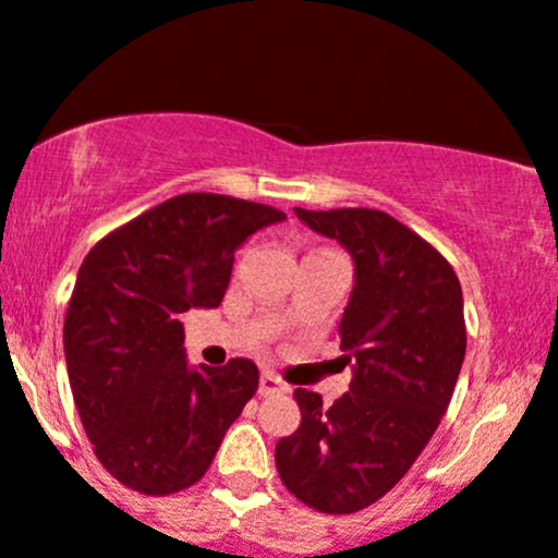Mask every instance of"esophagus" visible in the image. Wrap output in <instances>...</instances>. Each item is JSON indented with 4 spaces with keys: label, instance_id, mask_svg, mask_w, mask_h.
<instances>
[{
    "label": "esophagus",
    "instance_id": "esophagus-1",
    "mask_svg": "<svg viewBox=\"0 0 558 558\" xmlns=\"http://www.w3.org/2000/svg\"><path fill=\"white\" fill-rule=\"evenodd\" d=\"M288 390V386L280 380L278 375L272 373H262L259 377V396H283Z\"/></svg>",
    "mask_w": 558,
    "mask_h": 558
}]
</instances>
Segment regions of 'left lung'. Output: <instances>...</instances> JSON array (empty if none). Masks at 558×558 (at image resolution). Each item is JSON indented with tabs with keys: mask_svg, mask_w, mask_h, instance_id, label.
Returning a JSON list of instances; mask_svg holds the SVG:
<instances>
[{
	"mask_svg": "<svg viewBox=\"0 0 558 558\" xmlns=\"http://www.w3.org/2000/svg\"><path fill=\"white\" fill-rule=\"evenodd\" d=\"M354 259L341 319L349 393L323 407L299 388V430L275 446L280 480L323 514L375 504L407 475L446 414L466 351L457 272L414 230L380 209H293Z\"/></svg>",
	"mask_w": 558,
	"mask_h": 558,
	"instance_id": "1",
	"label": "left lung"
}]
</instances>
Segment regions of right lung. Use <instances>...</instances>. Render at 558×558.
Instances as JSON below:
<instances>
[{"label":"right lung","mask_w":558,"mask_h":558,"mask_svg":"<svg viewBox=\"0 0 558 558\" xmlns=\"http://www.w3.org/2000/svg\"><path fill=\"white\" fill-rule=\"evenodd\" d=\"M280 209L181 194L105 235L83 259L65 315V362L83 430L128 488L168 496L198 483L257 393L252 360L185 362L181 315L220 306L233 254Z\"/></svg>","instance_id":"obj_1"}]
</instances>
